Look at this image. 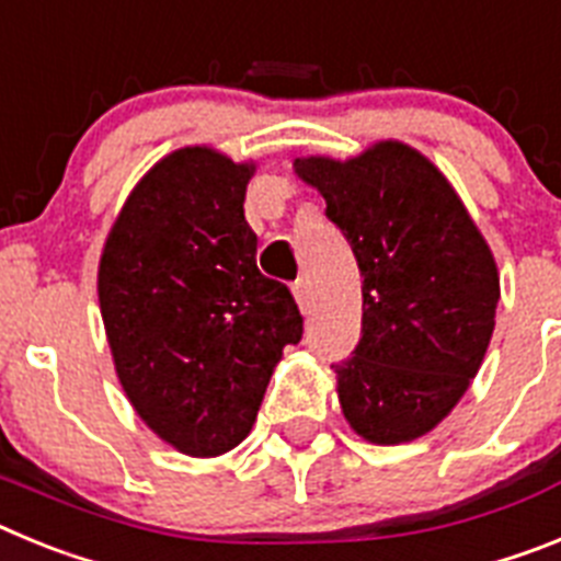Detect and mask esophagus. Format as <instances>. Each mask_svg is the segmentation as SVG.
I'll return each mask as SVG.
<instances>
[{
  "mask_svg": "<svg viewBox=\"0 0 561 561\" xmlns=\"http://www.w3.org/2000/svg\"><path fill=\"white\" fill-rule=\"evenodd\" d=\"M291 291H295V300H297V306H300V311H304V314H309L311 306H314V297H311L309 280H297V284L291 286Z\"/></svg>",
  "mask_w": 561,
  "mask_h": 561,
  "instance_id": "esophagus-1",
  "label": "esophagus"
}]
</instances>
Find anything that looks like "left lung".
<instances>
[{"mask_svg": "<svg viewBox=\"0 0 561 561\" xmlns=\"http://www.w3.org/2000/svg\"><path fill=\"white\" fill-rule=\"evenodd\" d=\"M362 272V336L334 365L336 399L359 438L393 447L427 435L469 390L492 342L500 272L433 160L379 140L348 160L297 157Z\"/></svg>", "mask_w": 561, "mask_h": 561, "instance_id": "obj_1", "label": "left lung"}]
</instances>
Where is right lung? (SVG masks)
I'll return each instance as SVG.
<instances>
[{
  "instance_id": "obj_1",
  "label": "right lung",
  "mask_w": 561,
  "mask_h": 561,
  "mask_svg": "<svg viewBox=\"0 0 561 561\" xmlns=\"http://www.w3.org/2000/svg\"><path fill=\"white\" fill-rule=\"evenodd\" d=\"M255 162L185 146L148 168L106 236L98 300L114 370L134 413L191 458L250 435L304 317L257 272L244 219Z\"/></svg>"
}]
</instances>
